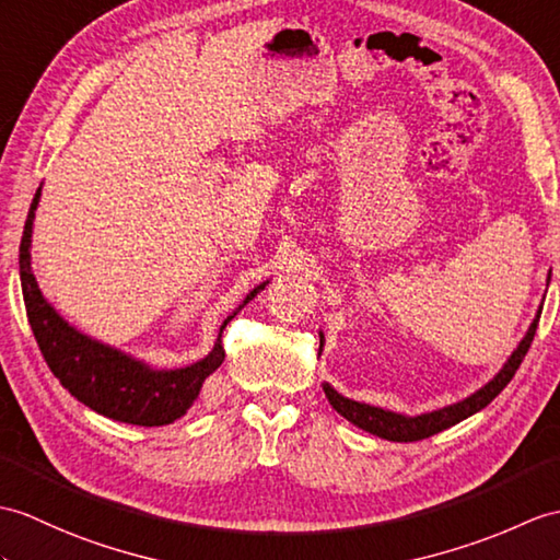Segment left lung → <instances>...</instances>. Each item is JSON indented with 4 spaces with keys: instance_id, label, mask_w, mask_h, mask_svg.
<instances>
[{
    "instance_id": "left-lung-1",
    "label": "left lung",
    "mask_w": 560,
    "mask_h": 560,
    "mask_svg": "<svg viewBox=\"0 0 560 560\" xmlns=\"http://www.w3.org/2000/svg\"><path fill=\"white\" fill-rule=\"evenodd\" d=\"M539 315H541V307L537 310L535 322L529 324L525 339L517 343V348L513 350V355L501 368V372L493 376L489 384L479 388V392H475L472 396H467L458 402H453V406L408 418V415L392 412V410H384V408H374V406H368V402L350 400V398L341 396L339 392H334L329 384H324V394H327L331 408L336 412L343 415L348 422H353L355 427L365 429V432H370L374 436H382V439H388V441H420V439H427V436H434L439 432H444V429L458 424L460 420L470 418V415L479 412L482 408H487L489 402L497 398L505 386H509V382L513 380L517 368H520V362H523L525 355H527L532 339H535Z\"/></svg>"
}]
</instances>
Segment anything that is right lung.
<instances>
[{
	"label": "right lung",
	"mask_w": 560,
	"mask_h": 560,
	"mask_svg": "<svg viewBox=\"0 0 560 560\" xmlns=\"http://www.w3.org/2000/svg\"><path fill=\"white\" fill-rule=\"evenodd\" d=\"M37 202H40V188L35 192L28 219H25L23 226L19 267L25 312H28L35 341L40 346V353L51 374H55L61 386L67 388L73 398L81 400L83 406L116 422H128L138 427H162L184 418L195 398H198L207 376H210L226 358L224 346H221V331H224L226 324L238 315L241 307L248 305L269 281L255 285V289L245 295L243 305H238L224 319L210 355L192 362L188 368L154 370L145 365V362L121 353V350L104 346L73 329L71 324L45 301V295L37 289V281L31 269V236Z\"/></svg>",
	"instance_id": "1"
}]
</instances>
